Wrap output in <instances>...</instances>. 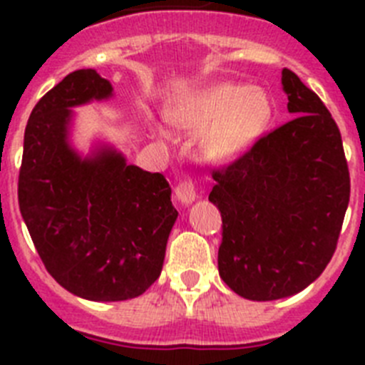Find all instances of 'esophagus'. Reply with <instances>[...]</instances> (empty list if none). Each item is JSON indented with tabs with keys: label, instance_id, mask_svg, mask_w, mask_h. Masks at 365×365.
<instances>
[{
	"label": "esophagus",
	"instance_id": "1",
	"mask_svg": "<svg viewBox=\"0 0 365 365\" xmlns=\"http://www.w3.org/2000/svg\"><path fill=\"white\" fill-rule=\"evenodd\" d=\"M175 197L182 206H188L195 201V185L192 182V179L180 180L175 188Z\"/></svg>",
	"mask_w": 365,
	"mask_h": 365
}]
</instances>
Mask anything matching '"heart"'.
<instances>
[{
  "label": "heart",
  "instance_id": "obj_1",
  "mask_svg": "<svg viewBox=\"0 0 365 365\" xmlns=\"http://www.w3.org/2000/svg\"><path fill=\"white\" fill-rule=\"evenodd\" d=\"M272 120V102L259 87L219 83L175 109L173 122L202 131V148L212 160H234L263 137Z\"/></svg>",
  "mask_w": 365,
  "mask_h": 365
}]
</instances>
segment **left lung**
I'll return each instance as SVG.
<instances>
[{
	"label": "left lung",
	"mask_w": 365,
	"mask_h": 365,
	"mask_svg": "<svg viewBox=\"0 0 365 365\" xmlns=\"http://www.w3.org/2000/svg\"><path fill=\"white\" fill-rule=\"evenodd\" d=\"M282 86L292 120L214 170L208 197L222 217L219 276L254 302L298 294L324 272L349 205L336 122L291 69Z\"/></svg>",
	"instance_id": "obj_1"
}]
</instances>
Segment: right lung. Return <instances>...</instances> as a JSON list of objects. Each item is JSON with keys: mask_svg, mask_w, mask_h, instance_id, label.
<instances>
[{"mask_svg": "<svg viewBox=\"0 0 365 365\" xmlns=\"http://www.w3.org/2000/svg\"><path fill=\"white\" fill-rule=\"evenodd\" d=\"M113 86L80 69L40 98L25 128L18 202L47 272L91 302H122L160 276L175 225L163 173L125 163L109 144L80 155L71 144L73 108L108 100Z\"/></svg>", "mask_w": 365, "mask_h": 365, "instance_id": "1", "label": "right lung"}]
</instances>
